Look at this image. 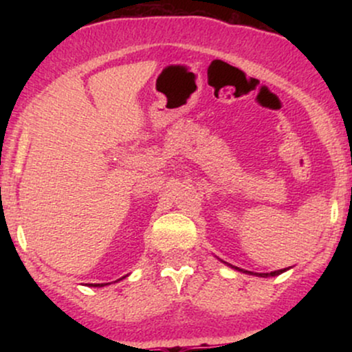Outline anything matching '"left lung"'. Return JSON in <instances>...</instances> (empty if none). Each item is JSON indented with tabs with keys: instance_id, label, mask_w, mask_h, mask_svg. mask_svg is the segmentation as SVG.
Masks as SVG:
<instances>
[{
	"instance_id": "left-lung-1",
	"label": "left lung",
	"mask_w": 352,
	"mask_h": 352,
	"mask_svg": "<svg viewBox=\"0 0 352 352\" xmlns=\"http://www.w3.org/2000/svg\"><path fill=\"white\" fill-rule=\"evenodd\" d=\"M228 266H232V268L238 270V272H243V273H248V274H256V276H261V278H266V276H278V274H281V273L286 272V268H285V270H278V272H272V273H253V272H245V270L236 268V266H233V265H228Z\"/></svg>"
}]
</instances>
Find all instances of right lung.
Here are the masks:
<instances>
[{"label":"right lung","instance_id":"obj_1","mask_svg":"<svg viewBox=\"0 0 352 352\" xmlns=\"http://www.w3.org/2000/svg\"><path fill=\"white\" fill-rule=\"evenodd\" d=\"M109 283H98V285H91V286H106Z\"/></svg>","mask_w":352,"mask_h":352}]
</instances>
